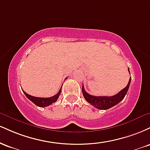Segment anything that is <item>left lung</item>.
I'll use <instances>...</instances> for the list:
<instances>
[{
    "instance_id": "1",
    "label": "left lung",
    "mask_w": 150,
    "mask_h": 150,
    "mask_svg": "<svg viewBox=\"0 0 150 150\" xmlns=\"http://www.w3.org/2000/svg\"><path fill=\"white\" fill-rule=\"evenodd\" d=\"M128 70L129 73H130L129 68H128ZM130 81H131V77H130V80H129L128 85H127V86L124 89L120 91L116 95L111 96V97H95V96L91 95V94H89L85 92L83 85H82V94H83V96L86 99V101L90 104H92V106H94V107L98 108V109L106 110L113 107L115 105L118 104V103L120 102V101L124 99L125 96L126 95L127 92H128L129 86H130Z\"/></svg>"
}]
</instances>
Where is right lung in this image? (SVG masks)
Returning <instances> with one entry per match:
<instances>
[{"label":"right lung","mask_w":150,"mask_h":150,"mask_svg":"<svg viewBox=\"0 0 150 150\" xmlns=\"http://www.w3.org/2000/svg\"><path fill=\"white\" fill-rule=\"evenodd\" d=\"M22 91H23L24 94H25L26 97L28 98L30 101H32L34 104L37 105L38 106H39V107H46V106H49V105L52 104L53 103L56 102V101H57V99H58V97H59L60 96V94H61V88L59 90V92H58L56 95L49 98H41V97H33V96H31L30 94H27V93H26L24 90Z\"/></svg>","instance_id":"add662e5"}]
</instances>
